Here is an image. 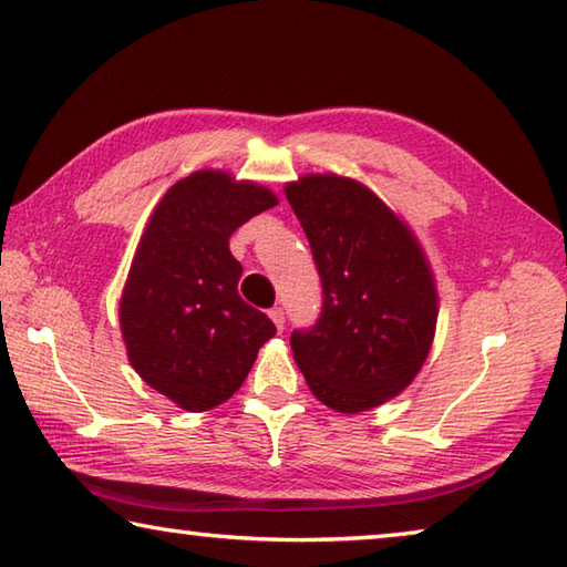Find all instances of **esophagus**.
I'll return each instance as SVG.
<instances>
[{"instance_id": "obj_1", "label": "esophagus", "mask_w": 567, "mask_h": 567, "mask_svg": "<svg viewBox=\"0 0 567 567\" xmlns=\"http://www.w3.org/2000/svg\"><path fill=\"white\" fill-rule=\"evenodd\" d=\"M268 316H271V321L276 323V329L284 331V309H281V306H276V309L268 311Z\"/></svg>"}]
</instances>
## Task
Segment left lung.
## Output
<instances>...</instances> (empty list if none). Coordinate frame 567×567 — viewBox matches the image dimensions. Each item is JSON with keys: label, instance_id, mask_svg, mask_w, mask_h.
<instances>
[{"label": "left lung", "instance_id": "left-lung-1", "mask_svg": "<svg viewBox=\"0 0 567 567\" xmlns=\"http://www.w3.org/2000/svg\"><path fill=\"white\" fill-rule=\"evenodd\" d=\"M323 284L311 331L291 333L311 393L339 413L395 399L429 359L439 289L419 236L351 176L303 174L284 186Z\"/></svg>", "mask_w": 567, "mask_h": 567}]
</instances>
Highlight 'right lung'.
Instances as JSON below:
<instances>
[{
  "mask_svg": "<svg viewBox=\"0 0 567 567\" xmlns=\"http://www.w3.org/2000/svg\"><path fill=\"white\" fill-rule=\"evenodd\" d=\"M278 196L224 168L176 182L148 216L118 299L132 369L184 411H208L246 381L276 326L238 296L228 238Z\"/></svg>",
  "mask_w": 567,
  "mask_h": 567,
  "instance_id": "right-lung-1",
  "label": "right lung"
}]
</instances>
